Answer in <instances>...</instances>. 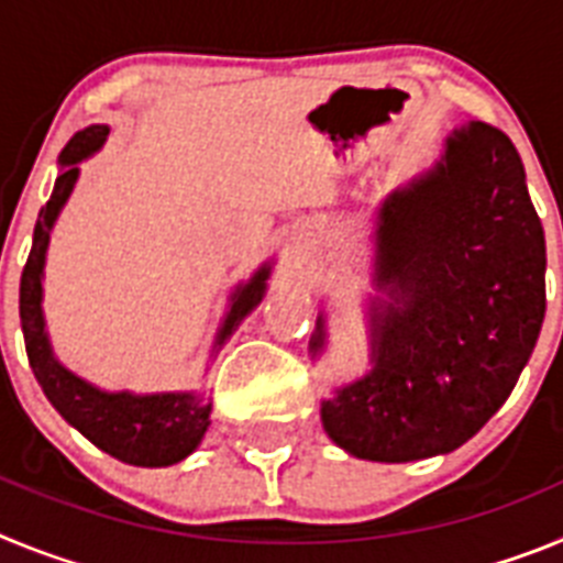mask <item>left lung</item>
Segmentation results:
<instances>
[{
	"label": "left lung",
	"instance_id": "obj_1",
	"mask_svg": "<svg viewBox=\"0 0 563 563\" xmlns=\"http://www.w3.org/2000/svg\"><path fill=\"white\" fill-rule=\"evenodd\" d=\"M372 369L321 402L357 460L449 454L510 397L547 310L544 228L505 132L456 129L434 168L377 211ZM318 316L312 355L324 350Z\"/></svg>",
	"mask_w": 563,
	"mask_h": 563
}]
</instances>
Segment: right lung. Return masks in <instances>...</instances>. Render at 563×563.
<instances>
[{"instance_id": "right-lung-1", "label": "right lung", "mask_w": 563, "mask_h": 563, "mask_svg": "<svg viewBox=\"0 0 563 563\" xmlns=\"http://www.w3.org/2000/svg\"><path fill=\"white\" fill-rule=\"evenodd\" d=\"M109 126H87L73 134V141L64 146L62 174L56 177V188L49 194L47 206L38 211L33 228V247H30L27 265L22 271L19 285V318H22L24 350H27L30 369L36 375L38 386L53 402V409L81 431L92 445L107 451L114 460L141 467H166L186 460L206 437L211 402H202L197 391H157V395H132V391H103L92 383L81 380L53 355L47 330H44L42 312V278L44 256H47L49 231L56 225L58 213L78 180V163L96 154L107 141ZM271 265H262L251 276L247 285H239L231 296V310L222 321L213 350L225 343L239 327V321L265 298Z\"/></svg>"}]
</instances>
